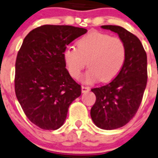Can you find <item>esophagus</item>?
Masks as SVG:
<instances>
[{
	"label": "esophagus",
	"mask_w": 158,
	"mask_h": 158,
	"mask_svg": "<svg viewBox=\"0 0 158 158\" xmlns=\"http://www.w3.org/2000/svg\"><path fill=\"white\" fill-rule=\"evenodd\" d=\"M82 92H87L90 90V88L89 87H87V86H82Z\"/></svg>",
	"instance_id": "34e87169"
}]
</instances>
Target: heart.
<instances>
[{
    "mask_svg": "<svg viewBox=\"0 0 158 158\" xmlns=\"http://www.w3.org/2000/svg\"><path fill=\"white\" fill-rule=\"evenodd\" d=\"M77 47L69 46L63 51V59L70 75L79 79L88 61L89 66L83 77L84 83L101 79L109 82L118 75L127 57L124 42L118 37L92 31L77 41Z\"/></svg>",
    "mask_w": 158,
    "mask_h": 158,
    "instance_id": "1",
    "label": "heart"
}]
</instances>
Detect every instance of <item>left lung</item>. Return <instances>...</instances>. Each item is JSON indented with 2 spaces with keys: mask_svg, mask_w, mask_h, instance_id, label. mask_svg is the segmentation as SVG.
<instances>
[{
  "mask_svg": "<svg viewBox=\"0 0 158 158\" xmlns=\"http://www.w3.org/2000/svg\"><path fill=\"white\" fill-rule=\"evenodd\" d=\"M116 32L124 42L127 57L121 71L110 83L92 88L97 100L91 118L98 127L114 130L128 123L139 109L145 90L147 54L137 36L119 26H101Z\"/></svg>",
  "mask_w": 158,
  "mask_h": 158,
  "instance_id": "8db88e82",
  "label": "left lung"
}]
</instances>
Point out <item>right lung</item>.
I'll list each match as a JSON object with an SVG mask.
<instances>
[{
  "instance_id": "right-lung-1",
  "label": "right lung",
  "mask_w": 158,
  "mask_h": 158,
  "mask_svg": "<svg viewBox=\"0 0 158 158\" xmlns=\"http://www.w3.org/2000/svg\"><path fill=\"white\" fill-rule=\"evenodd\" d=\"M85 28L43 25L24 38L15 62V89L24 114L44 130L63 125L68 108L81 95V86L71 78L63 51Z\"/></svg>"
}]
</instances>
